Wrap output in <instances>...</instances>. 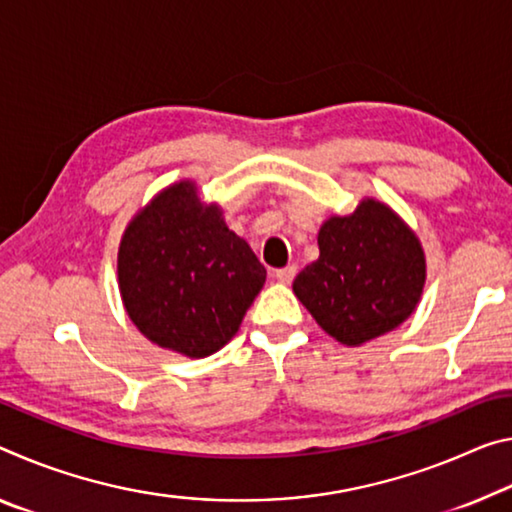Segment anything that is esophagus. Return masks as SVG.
Listing matches in <instances>:
<instances>
[{"label": "esophagus", "instance_id": "34e87169", "mask_svg": "<svg viewBox=\"0 0 512 512\" xmlns=\"http://www.w3.org/2000/svg\"><path fill=\"white\" fill-rule=\"evenodd\" d=\"M273 275H275V280L282 282V285H289V282L294 280V275H296V266H294V264H289V266H285V269H278V271H275Z\"/></svg>", "mask_w": 512, "mask_h": 512}]
</instances>
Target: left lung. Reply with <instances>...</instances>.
Returning a JSON list of instances; mask_svg holds the SVG:
<instances>
[{
    "instance_id": "obj_1",
    "label": "left lung",
    "mask_w": 512,
    "mask_h": 512,
    "mask_svg": "<svg viewBox=\"0 0 512 512\" xmlns=\"http://www.w3.org/2000/svg\"><path fill=\"white\" fill-rule=\"evenodd\" d=\"M426 282L417 234L385 202L364 198L319 230V259L294 280L314 321L346 346L376 339L415 312Z\"/></svg>"
}]
</instances>
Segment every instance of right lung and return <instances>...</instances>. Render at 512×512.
<instances>
[{
    "label": "right lung",
    "mask_w": 512,
    "mask_h": 512,
    "mask_svg": "<svg viewBox=\"0 0 512 512\" xmlns=\"http://www.w3.org/2000/svg\"><path fill=\"white\" fill-rule=\"evenodd\" d=\"M266 282L246 241L202 205L184 180L157 193L127 225L118 248L123 305L152 344L207 358L237 335Z\"/></svg>",
    "instance_id": "1"
}]
</instances>
